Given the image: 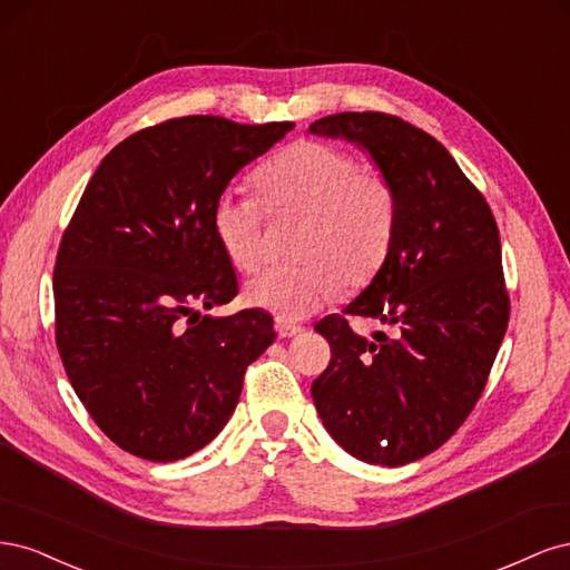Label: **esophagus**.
Segmentation results:
<instances>
[{
  "label": "esophagus",
  "mask_w": 570,
  "mask_h": 570,
  "mask_svg": "<svg viewBox=\"0 0 570 570\" xmlns=\"http://www.w3.org/2000/svg\"><path fill=\"white\" fill-rule=\"evenodd\" d=\"M275 333H278V337H295L302 333V325L278 318L275 321Z\"/></svg>",
  "instance_id": "obj_1"
}]
</instances>
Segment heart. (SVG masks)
<instances>
[{"label": "heart", "mask_w": 570, "mask_h": 570, "mask_svg": "<svg viewBox=\"0 0 570 570\" xmlns=\"http://www.w3.org/2000/svg\"><path fill=\"white\" fill-rule=\"evenodd\" d=\"M268 212L304 218L299 266L258 273L245 285V302L281 321H299L331 302L342 281L358 285L383 266L396 230V193L381 170L361 168L354 154L302 140L258 170ZM214 235L228 262L243 273L266 256V207L262 199L226 189L212 212Z\"/></svg>", "instance_id": "heart-1"}]
</instances>
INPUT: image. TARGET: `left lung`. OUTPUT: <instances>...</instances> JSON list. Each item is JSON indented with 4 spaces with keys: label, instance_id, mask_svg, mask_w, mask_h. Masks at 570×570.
Listing matches in <instances>:
<instances>
[{
    "label": "left lung",
    "instance_id": "1",
    "mask_svg": "<svg viewBox=\"0 0 570 570\" xmlns=\"http://www.w3.org/2000/svg\"><path fill=\"white\" fill-rule=\"evenodd\" d=\"M308 130L366 149L396 193L385 264L342 314L316 323L331 364L312 396L344 452L404 465L450 440L485 390L509 323L499 228L452 154L406 120L344 111ZM350 315L391 335L361 338Z\"/></svg>",
    "mask_w": 570,
    "mask_h": 570
}]
</instances>
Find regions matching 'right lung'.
<instances>
[{
  "instance_id": "1",
  "label": "right lung",
  "mask_w": 570,
  "mask_h": 570,
  "mask_svg": "<svg viewBox=\"0 0 570 570\" xmlns=\"http://www.w3.org/2000/svg\"><path fill=\"white\" fill-rule=\"evenodd\" d=\"M295 128L183 116L137 130L101 159L55 266L57 347L78 400L120 450L178 461L228 423L273 318H226L237 275L212 212L235 174Z\"/></svg>"
}]
</instances>
